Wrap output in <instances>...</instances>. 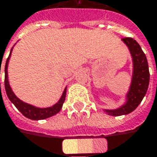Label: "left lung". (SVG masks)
<instances>
[{
  "mask_svg": "<svg viewBox=\"0 0 157 157\" xmlns=\"http://www.w3.org/2000/svg\"><path fill=\"white\" fill-rule=\"evenodd\" d=\"M122 41L128 48L133 61V75L129 90L126 95V102L115 109H104L108 115H127L140 104L145 97L149 84V69L147 56L139 44L132 37H124Z\"/></svg>",
  "mask_w": 157,
  "mask_h": 157,
  "instance_id": "8db88e82",
  "label": "left lung"
}]
</instances>
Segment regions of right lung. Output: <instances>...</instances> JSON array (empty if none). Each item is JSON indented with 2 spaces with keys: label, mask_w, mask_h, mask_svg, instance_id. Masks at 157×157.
Masks as SVG:
<instances>
[{
  "label": "right lung",
  "mask_w": 157,
  "mask_h": 157,
  "mask_svg": "<svg viewBox=\"0 0 157 157\" xmlns=\"http://www.w3.org/2000/svg\"><path fill=\"white\" fill-rule=\"evenodd\" d=\"M12 48L10 50V53L9 57L7 58V61H6V64H5V68H4V72H5L4 85H5V91H6L8 98L10 99V101L15 105V107L17 108L26 118L30 119V120H33V121L45 120V119H48L49 117H52V116L56 115V113H58L61 110L62 107H63V104H64V100H65L66 87H65V89L64 90V93L62 94L60 100L55 105H53V106L48 108H37L33 106V105H30L29 103H26V102L22 101L21 100H20L14 94V93L12 92V90H11V88L10 86V83H9V80H8V64H9V60H10V55H11Z\"/></svg>",
  "instance_id": "obj_1"
}]
</instances>
